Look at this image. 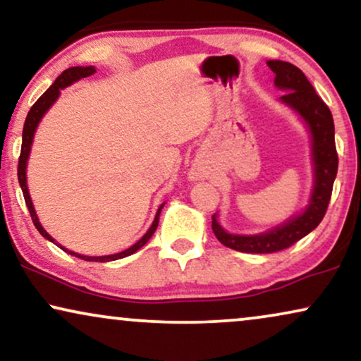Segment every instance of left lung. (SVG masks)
<instances>
[{
  "mask_svg": "<svg viewBox=\"0 0 361 361\" xmlns=\"http://www.w3.org/2000/svg\"><path fill=\"white\" fill-rule=\"evenodd\" d=\"M269 69L276 74L274 82L279 89L287 90L281 100L300 114V117L309 125L312 133V150H314V170L315 185L312 191L310 204L297 218H292L287 223L277 226L269 233L257 236H238L229 234L221 228L213 214L214 236L226 247L239 252L249 254H271L284 251L292 244L300 241L310 231H314L320 221L324 219L329 208L331 188H334L335 176L338 170V153L335 147V127L330 109L317 95L304 72L290 62L267 61Z\"/></svg>",
  "mask_w": 361,
  "mask_h": 361,
  "instance_id": "obj_1",
  "label": "left lung"
}]
</instances>
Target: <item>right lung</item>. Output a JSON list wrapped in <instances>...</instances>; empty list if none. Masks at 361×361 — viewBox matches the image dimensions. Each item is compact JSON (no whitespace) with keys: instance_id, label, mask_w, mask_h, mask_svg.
Returning <instances> with one entry per match:
<instances>
[{"instance_id":"obj_1","label":"right lung","mask_w":361,"mask_h":361,"mask_svg":"<svg viewBox=\"0 0 361 361\" xmlns=\"http://www.w3.org/2000/svg\"><path fill=\"white\" fill-rule=\"evenodd\" d=\"M95 72L94 67H69V69H66L62 74L57 77L54 80V84L51 85L49 89L46 90L44 94L41 95L39 99L36 100L35 105H32L30 112H27V117H26V122H24V128H23V145H21V155H19V161H18V180H19V185H21V190H23V195H24V201H26V206L27 209H30V214H31V219L32 223H35L36 229L39 231V233L44 236L46 239H49L51 243H54V239H52L49 234L46 233L44 228L39 224V219H37L36 216V211L32 208V203H31V198H30V191H27V186H26V161H27V157H30V150H31V143H32V137H35V132H36V127L37 123H39V120L42 118V115L46 114V110L51 107L52 104L56 102V99L59 97V92L61 89L67 87V85H71L72 82H75V80L82 79V77H89L92 75ZM163 208V204L160 206V209L157 211V216H155V221H153L152 228L147 231V234L143 236L140 241L133 244L132 247L125 249L123 252H118V254H112V256H100V257H89V256H80V254H75L72 251H67L66 247L61 249L62 251L72 254V256L79 257V259H84V261H95V262H107V261H117V259H122V257H127L130 256V254L137 252L138 249L142 246H145L148 239L153 236V233L157 231V226H158V218H160V211ZM57 244V243H56Z\"/></svg>"}]
</instances>
